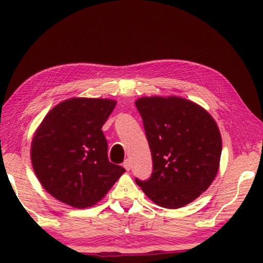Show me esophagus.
<instances>
[{
  "label": "esophagus",
  "instance_id": "esophagus-1",
  "mask_svg": "<svg viewBox=\"0 0 263 263\" xmlns=\"http://www.w3.org/2000/svg\"><path fill=\"white\" fill-rule=\"evenodd\" d=\"M123 167L126 169V171H130L131 169V161L128 159H126L125 161H124V163H123Z\"/></svg>",
  "mask_w": 263,
  "mask_h": 263
}]
</instances>
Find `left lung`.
Returning <instances> with one entry per match:
<instances>
[{"label": "left lung", "mask_w": 263, "mask_h": 263, "mask_svg": "<svg viewBox=\"0 0 263 263\" xmlns=\"http://www.w3.org/2000/svg\"><path fill=\"white\" fill-rule=\"evenodd\" d=\"M142 118L152 153L153 173L136 179L157 205L179 209L195 201L215 180L219 169L221 137L212 116L183 97H140Z\"/></svg>", "instance_id": "8db88e82"}]
</instances>
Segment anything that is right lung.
Masks as SVG:
<instances>
[{
	"label": "right lung",
	"mask_w": 263,
	"mask_h": 263,
	"mask_svg": "<svg viewBox=\"0 0 263 263\" xmlns=\"http://www.w3.org/2000/svg\"><path fill=\"white\" fill-rule=\"evenodd\" d=\"M117 102L73 97L57 104L34 132L31 162L43 188L77 209L95 205L125 169L108 159L102 131Z\"/></svg>",
	"instance_id": "right-lung-1"
}]
</instances>
